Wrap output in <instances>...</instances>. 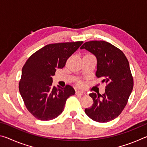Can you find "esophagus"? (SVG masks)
<instances>
[{
	"instance_id": "esophagus-1",
	"label": "esophagus",
	"mask_w": 147,
	"mask_h": 147,
	"mask_svg": "<svg viewBox=\"0 0 147 147\" xmlns=\"http://www.w3.org/2000/svg\"><path fill=\"white\" fill-rule=\"evenodd\" d=\"M76 94H78V95H86V93L84 91H77L76 92Z\"/></svg>"
}]
</instances>
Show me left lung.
<instances>
[{"instance_id":"obj_1","label":"left lung","mask_w":147,"mask_h":147,"mask_svg":"<svg viewBox=\"0 0 147 147\" xmlns=\"http://www.w3.org/2000/svg\"><path fill=\"white\" fill-rule=\"evenodd\" d=\"M93 54L97 59L96 76L106 83L103 94L92 93L93 104L86 108L89 118L108 123L120 115L133 89L134 80L126 57L120 49L104 41L86 42L80 47Z\"/></svg>"}]
</instances>
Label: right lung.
<instances>
[{
	"label": "right lung",
	"instance_id": "obj_1",
	"mask_svg": "<svg viewBox=\"0 0 147 147\" xmlns=\"http://www.w3.org/2000/svg\"><path fill=\"white\" fill-rule=\"evenodd\" d=\"M83 41L49 44L34 53L22 69L20 94L26 108L41 121L56 118L63 112L66 100L75 93L73 87L53 86L56 69H62Z\"/></svg>",
	"mask_w": 147,
	"mask_h": 147
}]
</instances>
